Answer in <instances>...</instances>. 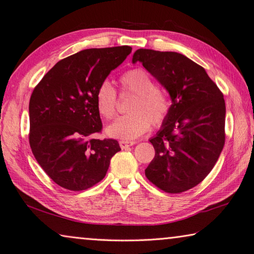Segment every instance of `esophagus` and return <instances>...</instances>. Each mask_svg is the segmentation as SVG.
<instances>
[{"label": "esophagus", "mask_w": 254, "mask_h": 254, "mask_svg": "<svg viewBox=\"0 0 254 254\" xmlns=\"http://www.w3.org/2000/svg\"><path fill=\"white\" fill-rule=\"evenodd\" d=\"M120 147L122 148V149H127V148H128L130 146H132V145H134V144H136V142H127V141H121L120 143Z\"/></svg>", "instance_id": "34e87169"}]
</instances>
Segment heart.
I'll return each mask as SVG.
<instances>
[{"label":"heart","mask_w":254,"mask_h":254,"mask_svg":"<svg viewBox=\"0 0 254 254\" xmlns=\"http://www.w3.org/2000/svg\"><path fill=\"white\" fill-rule=\"evenodd\" d=\"M122 88L127 93L135 95L128 112L131 115L119 118L109 127L106 133L112 138L132 141L149 131L152 123L160 127L169 116L171 102L150 74L142 67L133 68L120 77ZM96 107L99 115L110 120L117 113V90L104 80L99 84L95 95Z\"/></svg>","instance_id":"heart-1"}]
</instances>
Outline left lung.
I'll return each mask as SVG.
<instances>
[{"mask_svg":"<svg viewBox=\"0 0 254 254\" xmlns=\"http://www.w3.org/2000/svg\"><path fill=\"white\" fill-rule=\"evenodd\" d=\"M164 86L172 101L169 116L149 139L155 157L147 179L167 193H181L206 177L225 144L224 95L205 69L177 52L138 49L132 62Z\"/></svg>","mask_w":254,"mask_h":254,"instance_id":"obj_1","label":"left lung"}]
</instances>
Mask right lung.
Listing matches in <instances>:
<instances>
[{
  "mask_svg": "<svg viewBox=\"0 0 254 254\" xmlns=\"http://www.w3.org/2000/svg\"><path fill=\"white\" fill-rule=\"evenodd\" d=\"M128 46L86 49L59 61L32 91L29 144L38 164L57 185L83 191L104 179L121 150L102 130L95 95L99 84L130 55Z\"/></svg>",
  "mask_w": 254,
  "mask_h": 254,
  "instance_id": "add662e5",
  "label": "right lung"
}]
</instances>
